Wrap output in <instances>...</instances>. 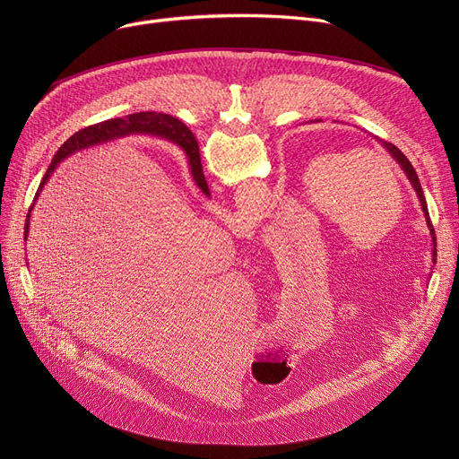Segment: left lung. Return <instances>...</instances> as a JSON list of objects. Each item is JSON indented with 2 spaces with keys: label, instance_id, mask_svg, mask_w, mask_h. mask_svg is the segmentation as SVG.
I'll return each instance as SVG.
<instances>
[{
  "label": "left lung",
  "instance_id": "8db88e82",
  "mask_svg": "<svg viewBox=\"0 0 459 459\" xmlns=\"http://www.w3.org/2000/svg\"><path fill=\"white\" fill-rule=\"evenodd\" d=\"M377 139V137H376ZM381 144H383V149H387L389 151V154L400 163V167L403 169V173L407 175V178H409V182H411V186L415 187V191H417V195H419V201H420V206H422V212H424V215H426V223H428V229H429V234H431V239H433V264H436V260H437V242H436V230H433V225H431V221H429V213H428V204H426V199H424V191H422V186H420V182H419V177H417V171L413 169V165H411V161H409L405 156H403V152L402 151H398L393 143H387V141H383V139H377Z\"/></svg>",
  "mask_w": 459,
  "mask_h": 459
}]
</instances>
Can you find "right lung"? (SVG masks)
<instances>
[{
	"label": "right lung",
	"instance_id": "add662e5",
	"mask_svg": "<svg viewBox=\"0 0 459 459\" xmlns=\"http://www.w3.org/2000/svg\"><path fill=\"white\" fill-rule=\"evenodd\" d=\"M130 134H151V135H160L165 139H171L173 143L180 144V147L186 151L187 158H189V169H191V177L195 180V184L199 186V189L206 195H210L208 191V184L204 180L203 175V165H201V158H199V144L193 137V134L180 123L178 118L165 115V113H156V111H141V113H132L126 115L125 118H111V120H104V123L87 126L83 130H80L78 134L72 135L63 147L56 152L50 167L46 169V175L42 177V182L35 193V201L39 197V193L42 191L44 184L48 182V178L52 177V173L57 169V165L68 158L70 154H74L80 149L91 147V144H99L104 141H111L117 137H125ZM33 201V203H35ZM33 204L30 208V213L26 217V238L30 232V215H31Z\"/></svg>",
	"mask_w": 459,
	"mask_h": 459
}]
</instances>
